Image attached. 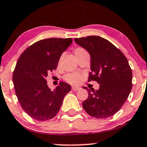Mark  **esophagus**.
<instances>
[{"instance_id": "1", "label": "esophagus", "mask_w": 147, "mask_h": 147, "mask_svg": "<svg viewBox=\"0 0 147 147\" xmlns=\"http://www.w3.org/2000/svg\"><path fill=\"white\" fill-rule=\"evenodd\" d=\"M81 88L80 87H77V86H72V90L73 91H77L80 90Z\"/></svg>"}]
</instances>
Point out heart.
I'll return each instance as SVG.
<instances>
[{"mask_svg": "<svg viewBox=\"0 0 147 147\" xmlns=\"http://www.w3.org/2000/svg\"><path fill=\"white\" fill-rule=\"evenodd\" d=\"M86 51L84 48H77L75 49V55H79V53L81 52ZM65 80L68 83L71 84H79L82 82V76L81 74L79 73H70V74H68L67 75H65Z\"/></svg>", "mask_w": 147, "mask_h": 147, "instance_id": "1", "label": "heart"}]
</instances>
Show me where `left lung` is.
Masks as SVG:
<instances>
[{
  "label": "left lung",
  "mask_w": 147,
  "mask_h": 147,
  "mask_svg": "<svg viewBox=\"0 0 147 147\" xmlns=\"http://www.w3.org/2000/svg\"><path fill=\"white\" fill-rule=\"evenodd\" d=\"M77 44L89 52L91 72L88 82L96 81L99 90H89L82 103L89 115L102 119L118 112L132 88V71L127 59L110 41L98 36L75 38Z\"/></svg>",
  "instance_id": "obj_1"
}]
</instances>
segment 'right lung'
<instances>
[{"instance_id": "1", "label": "right lung", "mask_w": 147, "mask_h": 147, "mask_svg": "<svg viewBox=\"0 0 147 147\" xmlns=\"http://www.w3.org/2000/svg\"><path fill=\"white\" fill-rule=\"evenodd\" d=\"M68 38H45L31 45L18 59L13 73L15 92L22 109L38 121L52 119L59 111L71 86L60 82L53 91L47 85L48 73L56 70L62 53L72 43Z\"/></svg>"}]
</instances>
